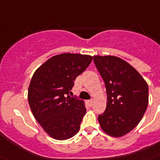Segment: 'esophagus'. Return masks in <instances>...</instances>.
I'll return each instance as SVG.
<instances>
[{
  "label": "esophagus",
  "mask_w": 160,
  "mask_h": 160,
  "mask_svg": "<svg viewBox=\"0 0 160 160\" xmlns=\"http://www.w3.org/2000/svg\"><path fill=\"white\" fill-rule=\"evenodd\" d=\"M87 102H88V104L89 106H90V107H92V104H93V101H92V100H88V101H87Z\"/></svg>",
  "instance_id": "34e87169"
}]
</instances>
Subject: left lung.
<instances>
[{
  "label": "left lung",
  "mask_w": 160,
  "mask_h": 160,
  "mask_svg": "<svg viewBox=\"0 0 160 160\" xmlns=\"http://www.w3.org/2000/svg\"><path fill=\"white\" fill-rule=\"evenodd\" d=\"M107 88V103L98 115L103 132L120 138L132 131L142 119L149 102L148 84L133 67L115 56H93Z\"/></svg>",
  "instance_id": "left-lung-1"
}]
</instances>
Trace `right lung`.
I'll return each instance as SVG.
<instances>
[{
    "label": "right lung",
    "mask_w": 160,
    "mask_h": 160,
    "mask_svg": "<svg viewBox=\"0 0 160 160\" xmlns=\"http://www.w3.org/2000/svg\"><path fill=\"white\" fill-rule=\"evenodd\" d=\"M90 55L65 53L55 55L34 72L28 87L31 111L42 128L56 140L75 136L86 113L83 100L71 98L74 81L88 67Z\"/></svg>",
    "instance_id": "right-lung-1"
}]
</instances>
